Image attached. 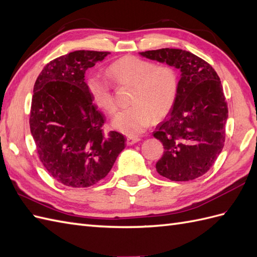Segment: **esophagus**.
<instances>
[{"instance_id":"esophagus-1","label":"esophagus","mask_w":257,"mask_h":257,"mask_svg":"<svg viewBox=\"0 0 257 257\" xmlns=\"http://www.w3.org/2000/svg\"><path fill=\"white\" fill-rule=\"evenodd\" d=\"M141 140L139 139V137H127L126 139V144L127 145H134L135 143H137V142H140Z\"/></svg>"}]
</instances>
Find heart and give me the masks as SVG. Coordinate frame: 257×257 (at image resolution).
<instances>
[{"mask_svg": "<svg viewBox=\"0 0 257 257\" xmlns=\"http://www.w3.org/2000/svg\"><path fill=\"white\" fill-rule=\"evenodd\" d=\"M107 75L117 85L133 86V105L112 118V126L118 132L140 135L154 120H162L172 110L178 93V76L172 67L156 66L149 61L127 55L113 62L107 68ZM86 88L97 108L113 113L116 107L107 81L89 77Z\"/></svg>", "mask_w": 257, "mask_h": 257, "instance_id": "heart-1", "label": "heart"}]
</instances>
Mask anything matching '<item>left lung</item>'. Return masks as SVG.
Segmentation results:
<instances>
[{"label":"left lung","mask_w":257,"mask_h":257,"mask_svg":"<svg viewBox=\"0 0 257 257\" xmlns=\"http://www.w3.org/2000/svg\"><path fill=\"white\" fill-rule=\"evenodd\" d=\"M140 54L181 72L176 102L154 132L165 148L156 164L157 172L171 181L202 177L220 155L226 137L228 107L220 78L207 62L185 50Z\"/></svg>","instance_id":"left-lung-1"}]
</instances>
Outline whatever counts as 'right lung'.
I'll return each mask as SVG.
<instances>
[{"label": "right lung", "mask_w": 257, "mask_h": 257, "mask_svg": "<svg viewBox=\"0 0 257 257\" xmlns=\"http://www.w3.org/2000/svg\"><path fill=\"white\" fill-rule=\"evenodd\" d=\"M108 54L78 50L60 56L34 86L29 124L37 153L50 176L66 186L97 184L125 148L121 133H103L104 115L86 88V71Z\"/></svg>", "instance_id": "obj_1"}]
</instances>
